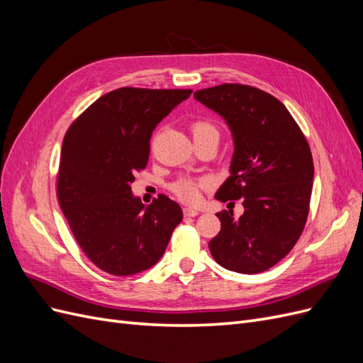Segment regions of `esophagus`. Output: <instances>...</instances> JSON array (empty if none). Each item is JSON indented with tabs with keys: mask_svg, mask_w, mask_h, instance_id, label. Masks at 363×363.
<instances>
[{
	"mask_svg": "<svg viewBox=\"0 0 363 363\" xmlns=\"http://www.w3.org/2000/svg\"><path fill=\"white\" fill-rule=\"evenodd\" d=\"M200 212L195 211V208H191V207H184L183 208V215L184 216H196Z\"/></svg>",
	"mask_w": 363,
	"mask_h": 363,
	"instance_id": "esophagus-1",
	"label": "esophagus"
}]
</instances>
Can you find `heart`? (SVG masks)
I'll return each instance as SVG.
<instances>
[{"instance_id":"heart-1","label":"heart","mask_w":363,"mask_h":363,"mask_svg":"<svg viewBox=\"0 0 363 363\" xmlns=\"http://www.w3.org/2000/svg\"><path fill=\"white\" fill-rule=\"evenodd\" d=\"M191 130H192L194 136H200V135H206V133H218L215 124L212 123V121H207V119L195 121V123H192V125H191ZM212 184H213V179H211V177H199V179L182 177L177 182L172 183L171 191L183 203L196 204L201 200V192L204 189L211 188Z\"/></svg>"}]
</instances>
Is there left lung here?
I'll list each match as a JSON object with an SVG mask.
<instances>
[{
  "label": "left lung",
  "instance_id": "left-lung-1",
  "mask_svg": "<svg viewBox=\"0 0 363 363\" xmlns=\"http://www.w3.org/2000/svg\"><path fill=\"white\" fill-rule=\"evenodd\" d=\"M195 100L232 130V175L219 201L242 200L244 215L216 213L219 233L208 242L225 269L257 274L276 265L300 239L311 207L313 159L300 125L281 101L255 86L225 83L196 91Z\"/></svg>",
  "mask_w": 363,
  "mask_h": 363
}]
</instances>
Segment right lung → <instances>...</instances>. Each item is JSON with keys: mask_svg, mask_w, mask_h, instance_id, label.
<instances>
[{"mask_svg": "<svg viewBox=\"0 0 363 363\" xmlns=\"http://www.w3.org/2000/svg\"><path fill=\"white\" fill-rule=\"evenodd\" d=\"M191 94L119 87L77 116L63 138L57 200L77 244L104 272L131 276L148 269L182 221L180 206L167 195L145 207L130 184L147 168L152 131Z\"/></svg>", "mask_w": 363, "mask_h": 363, "instance_id": "right-lung-1", "label": "right lung"}]
</instances>
